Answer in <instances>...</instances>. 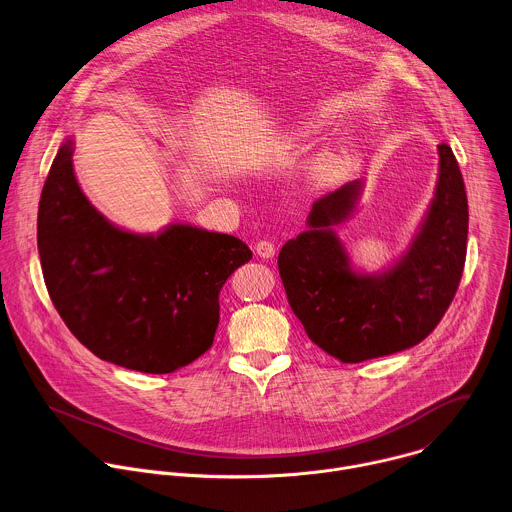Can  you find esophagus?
<instances>
[{
	"label": "esophagus",
	"instance_id": "esophagus-1",
	"mask_svg": "<svg viewBox=\"0 0 512 512\" xmlns=\"http://www.w3.org/2000/svg\"><path fill=\"white\" fill-rule=\"evenodd\" d=\"M254 252L260 256V258H272L276 254V246L270 242V240H258L254 244Z\"/></svg>",
	"mask_w": 512,
	"mask_h": 512
}]
</instances>
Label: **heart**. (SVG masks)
Masks as SVG:
<instances>
[{"label": "heart", "instance_id": "b5f03b06", "mask_svg": "<svg viewBox=\"0 0 512 512\" xmlns=\"http://www.w3.org/2000/svg\"><path fill=\"white\" fill-rule=\"evenodd\" d=\"M341 171H343V161L339 157H327L323 159L317 169H315V177L321 185H333L339 177H341Z\"/></svg>", "mask_w": 512, "mask_h": 512}]
</instances>
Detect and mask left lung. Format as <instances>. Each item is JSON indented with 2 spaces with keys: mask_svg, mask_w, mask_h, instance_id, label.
I'll return each mask as SVG.
<instances>
[{
  "mask_svg": "<svg viewBox=\"0 0 512 512\" xmlns=\"http://www.w3.org/2000/svg\"><path fill=\"white\" fill-rule=\"evenodd\" d=\"M436 199L416 242L383 276L355 274L333 230L355 208L361 183L313 203L309 230L288 240L278 270L309 339L343 363L410 349L446 315L458 290L468 238V199L452 149L440 147Z\"/></svg>",
  "mask_w": 512,
  "mask_h": 512,
  "instance_id": "left-lung-1",
  "label": "left lung"
}]
</instances>
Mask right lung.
Here are the masks:
<instances>
[{
    "label": "right lung",
    "instance_id": "1",
    "mask_svg": "<svg viewBox=\"0 0 512 512\" xmlns=\"http://www.w3.org/2000/svg\"><path fill=\"white\" fill-rule=\"evenodd\" d=\"M72 153L66 141L38 206L40 262L58 315L102 361L143 373L189 365L212 347L218 294L250 248L183 224L157 238L111 226L80 191Z\"/></svg>",
    "mask_w": 512,
    "mask_h": 512
}]
</instances>
